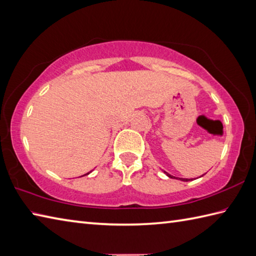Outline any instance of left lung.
Returning <instances> with one entry per match:
<instances>
[{
  "label": "left lung",
  "instance_id": "8db88e82",
  "mask_svg": "<svg viewBox=\"0 0 256 256\" xmlns=\"http://www.w3.org/2000/svg\"><path fill=\"white\" fill-rule=\"evenodd\" d=\"M165 172L166 175H167L168 177H170V178H176V177H174V176L170 175V174L166 172ZM176 179H178V178H176ZM179 179H180V180H182V182H189V180H190V179H188V178H179Z\"/></svg>",
  "mask_w": 256,
  "mask_h": 256
}]
</instances>
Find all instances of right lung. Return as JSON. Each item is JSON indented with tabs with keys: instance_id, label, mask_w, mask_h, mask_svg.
I'll return each mask as SVG.
<instances>
[{
	"instance_id": "add662e5",
	"label": "right lung",
	"mask_w": 256,
	"mask_h": 256,
	"mask_svg": "<svg viewBox=\"0 0 256 256\" xmlns=\"http://www.w3.org/2000/svg\"><path fill=\"white\" fill-rule=\"evenodd\" d=\"M88 174H89V172H88Z\"/></svg>"
}]
</instances>
